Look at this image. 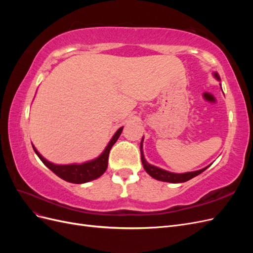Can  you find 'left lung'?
Listing matches in <instances>:
<instances>
[{
    "mask_svg": "<svg viewBox=\"0 0 253 253\" xmlns=\"http://www.w3.org/2000/svg\"><path fill=\"white\" fill-rule=\"evenodd\" d=\"M213 76H214V78H215L216 80L220 81L219 75L216 72L213 73ZM142 142H143V137H142L141 142H140V153H141V163H142V166L144 168L145 172H147L150 176H152L153 178H155L157 180L166 181V182H172V183L185 182V181L190 180L191 178L195 177V176L200 175L206 169H208V168H209V166H208V167L203 168V169H201V170L193 171V172H187V173H173V172H169V171L164 170V169H160V168H158V167L150 165L147 162V160H145L144 155H143V151H142Z\"/></svg>",
    "mask_w": 253,
    "mask_h": 253,
    "instance_id": "left-lung-1",
    "label": "left lung"
}]
</instances>
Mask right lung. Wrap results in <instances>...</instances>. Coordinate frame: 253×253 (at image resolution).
<instances>
[{
    "mask_svg": "<svg viewBox=\"0 0 253 253\" xmlns=\"http://www.w3.org/2000/svg\"><path fill=\"white\" fill-rule=\"evenodd\" d=\"M124 126L117 129V132L114 134L112 139L106 145L104 151L99 155L97 158L89 160V162H85L82 164H71V165H56L48 162L47 159H45L38 150L35 148L33 144L34 151L36 154L41 159V162L46 166L49 170H51L60 178H62L65 181L72 182V183H84L88 182L90 180L97 179L106 171L108 169V160H109V154L114 143L117 141L119 136L122 132Z\"/></svg>",
    "mask_w": 253,
    "mask_h": 253,
    "instance_id": "right-lung-1",
    "label": "right lung"
}]
</instances>
